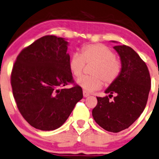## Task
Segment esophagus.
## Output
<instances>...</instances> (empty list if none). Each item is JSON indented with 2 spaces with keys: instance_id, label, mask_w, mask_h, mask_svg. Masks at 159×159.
Wrapping results in <instances>:
<instances>
[{
  "instance_id": "1",
  "label": "esophagus",
  "mask_w": 159,
  "mask_h": 159,
  "mask_svg": "<svg viewBox=\"0 0 159 159\" xmlns=\"http://www.w3.org/2000/svg\"><path fill=\"white\" fill-rule=\"evenodd\" d=\"M83 95H84V98H87V97H88L89 96V93H88V92H87V91H83Z\"/></svg>"
}]
</instances>
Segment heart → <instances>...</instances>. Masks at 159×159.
<instances>
[{
	"mask_svg": "<svg viewBox=\"0 0 159 159\" xmlns=\"http://www.w3.org/2000/svg\"><path fill=\"white\" fill-rule=\"evenodd\" d=\"M93 65L91 76H84L77 81L87 91H94L103 86L113 84L121 73L122 65L109 47L103 44H89L83 46L81 53L72 54L69 68L75 77L81 76L85 66Z\"/></svg>",
	"mask_w": 159,
	"mask_h": 159,
	"instance_id": "1",
	"label": "heart"
}]
</instances>
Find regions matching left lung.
<instances>
[{
    "instance_id": "1",
    "label": "left lung",
    "mask_w": 159,
    "mask_h": 159,
    "mask_svg": "<svg viewBox=\"0 0 159 159\" xmlns=\"http://www.w3.org/2000/svg\"><path fill=\"white\" fill-rule=\"evenodd\" d=\"M113 48L121 60V73L105 91L109 97H97L98 104L92 110V116L105 130L119 133L129 127L144 110L151 78L145 61L131 47L123 45ZM113 94L116 96L111 102L109 98Z\"/></svg>"
}]
</instances>
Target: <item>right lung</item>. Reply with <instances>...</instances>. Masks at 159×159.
<instances>
[{
    "instance_id": "1",
    "label": "right lung",
    "mask_w": 159,
    "mask_h": 159,
    "mask_svg": "<svg viewBox=\"0 0 159 159\" xmlns=\"http://www.w3.org/2000/svg\"><path fill=\"white\" fill-rule=\"evenodd\" d=\"M68 42L56 36H43L16 57L11 83L20 113L29 124L43 131L61 126L82 99L69 68ZM71 84V89L63 87Z\"/></svg>"
}]
</instances>
